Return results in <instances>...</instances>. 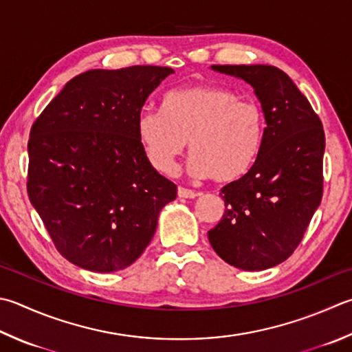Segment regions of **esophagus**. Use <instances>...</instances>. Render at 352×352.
<instances>
[{"mask_svg":"<svg viewBox=\"0 0 352 352\" xmlns=\"http://www.w3.org/2000/svg\"><path fill=\"white\" fill-rule=\"evenodd\" d=\"M177 196L179 197H185V199H195L197 196H201V193H196V191H193V190L179 187L177 188Z\"/></svg>","mask_w":352,"mask_h":352,"instance_id":"1","label":"esophagus"}]
</instances>
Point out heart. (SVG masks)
Instances as JSON below:
<instances>
[{
    "label": "heart",
    "mask_w": 352,
    "mask_h": 352,
    "mask_svg": "<svg viewBox=\"0 0 352 352\" xmlns=\"http://www.w3.org/2000/svg\"><path fill=\"white\" fill-rule=\"evenodd\" d=\"M138 138L151 167L171 173L188 142L191 176L231 184L253 168L265 138L261 105L242 101L236 91L219 85H196L170 91L161 110L138 116Z\"/></svg>",
    "instance_id": "b5f03b06"
}]
</instances>
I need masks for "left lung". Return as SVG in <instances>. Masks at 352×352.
<instances>
[{"mask_svg":"<svg viewBox=\"0 0 352 352\" xmlns=\"http://www.w3.org/2000/svg\"><path fill=\"white\" fill-rule=\"evenodd\" d=\"M254 89L265 116L253 168L225 185V213L208 241L236 268L261 271L293 254L323 193L324 133L319 116L291 78L273 65H211Z\"/></svg>","mask_w":352,"mask_h":352,"instance_id":"8db88e82","label":"left lung"}]
</instances>
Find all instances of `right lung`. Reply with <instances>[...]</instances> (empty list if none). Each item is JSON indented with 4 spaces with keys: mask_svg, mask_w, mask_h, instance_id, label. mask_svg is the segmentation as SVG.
<instances>
[{
    "mask_svg": "<svg viewBox=\"0 0 352 352\" xmlns=\"http://www.w3.org/2000/svg\"><path fill=\"white\" fill-rule=\"evenodd\" d=\"M170 67L84 72L32 125L28 193L56 250L96 273L130 267L147 248L176 185L151 167L136 122Z\"/></svg>",
    "mask_w": 352,
    "mask_h": 352,
    "instance_id": "1",
    "label": "right lung"
}]
</instances>
